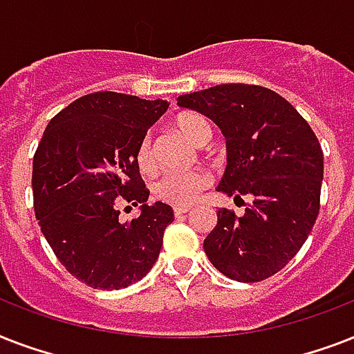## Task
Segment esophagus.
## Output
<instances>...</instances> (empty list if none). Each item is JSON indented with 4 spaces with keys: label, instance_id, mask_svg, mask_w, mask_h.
Wrapping results in <instances>:
<instances>
[{
    "label": "esophagus",
    "instance_id": "obj_1",
    "mask_svg": "<svg viewBox=\"0 0 354 354\" xmlns=\"http://www.w3.org/2000/svg\"><path fill=\"white\" fill-rule=\"evenodd\" d=\"M189 211H191V207H189V205H174V215L176 216L185 215V213H189Z\"/></svg>",
    "mask_w": 354,
    "mask_h": 354
}]
</instances>
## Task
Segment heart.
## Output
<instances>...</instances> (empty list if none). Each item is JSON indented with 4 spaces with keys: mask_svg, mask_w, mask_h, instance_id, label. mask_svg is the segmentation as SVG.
Wrapping results in <instances>:
<instances>
[{
    "mask_svg": "<svg viewBox=\"0 0 354 354\" xmlns=\"http://www.w3.org/2000/svg\"><path fill=\"white\" fill-rule=\"evenodd\" d=\"M176 128L189 143L196 145V147H202L209 141V124L198 113H182L176 119ZM136 165L145 174L154 172L156 160L149 136H145L139 141L138 150H136ZM209 174L200 169L187 172H172V174L161 176L154 183V196L172 205H191L193 202H196L200 193L209 185Z\"/></svg>",
    "mask_w": 354,
    "mask_h": 354,
    "instance_id": "obj_1",
    "label": "heart"
}]
</instances>
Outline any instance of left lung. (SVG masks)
Instances as JSON below:
<instances>
[{"label": "left lung", "mask_w": 354, "mask_h": 354, "mask_svg": "<svg viewBox=\"0 0 354 354\" xmlns=\"http://www.w3.org/2000/svg\"><path fill=\"white\" fill-rule=\"evenodd\" d=\"M226 138L227 165L216 191L252 196L241 216L222 207L204 241L221 274L255 283L277 274L307 241L319 213L324 152L290 102L253 84H221L178 97Z\"/></svg>", "instance_id": "8db88e82"}]
</instances>
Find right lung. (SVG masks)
I'll return each instance as SVG.
<instances>
[{
  "label": "right lung",
  "mask_w": 354,
  "mask_h": 354,
  "mask_svg": "<svg viewBox=\"0 0 354 354\" xmlns=\"http://www.w3.org/2000/svg\"><path fill=\"white\" fill-rule=\"evenodd\" d=\"M167 101L97 91L49 121L32 160L38 226L64 268L91 288L119 290L149 274L160 255L171 205H149L136 150ZM142 204L132 221L118 205Z\"/></svg>",
  "instance_id": "1"
}]
</instances>
